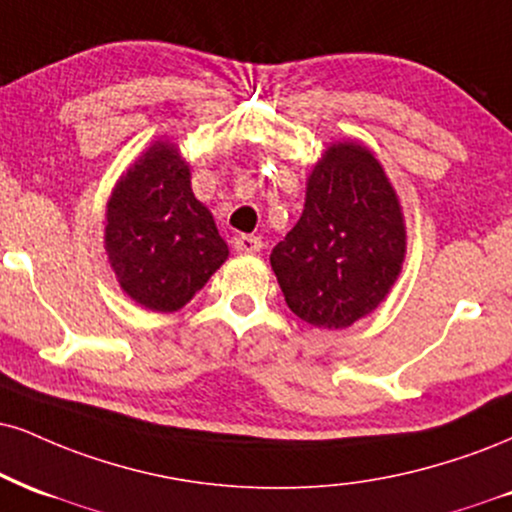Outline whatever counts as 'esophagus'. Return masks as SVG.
<instances>
[{"mask_svg":"<svg viewBox=\"0 0 512 512\" xmlns=\"http://www.w3.org/2000/svg\"><path fill=\"white\" fill-rule=\"evenodd\" d=\"M233 248H236V252H248V255H252V252L262 250V240L257 236H238L233 240Z\"/></svg>","mask_w":512,"mask_h":512,"instance_id":"1","label":"esophagus"}]
</instances>
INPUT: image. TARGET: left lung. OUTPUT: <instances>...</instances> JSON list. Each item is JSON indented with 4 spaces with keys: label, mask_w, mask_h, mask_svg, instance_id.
Listing matches in <instances>:
<instances>
[{
    "label": "left lung",
    "mask_w": 512,
    "mask_h": 512,
    "mask_svg": "<svg viewBox=\"0 0 512 512\" xmlns=\"http://www.w3.org/2000/svg\"><path fill=\"white\" fill-rule=\"evenodd\" d=\"M408 250L384 166L357 140L326 145L307 176L298 224L269 255L286 305L317 329H348L396 286Z\"/></svg>",
    "instance_id": "8db88e82"
}]
</instances>
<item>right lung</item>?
<instances>
[{
  "mask_svg": "<svg viewBox=\"0 0 512 512\" xmlns=\"http://www.w3.org/2000/svg\"><path fill=\"white\" fill-rule=\"evenodd\" d=\"M104 250L121 291L162 315L190 303L229 260L174 140H155L119 176L104 212Z\"/></svg>",
  "mask_w": 512,
  "mask_h": 512,
  "instance_id": "1",
  "label": "right lung"
}]
</instances>
